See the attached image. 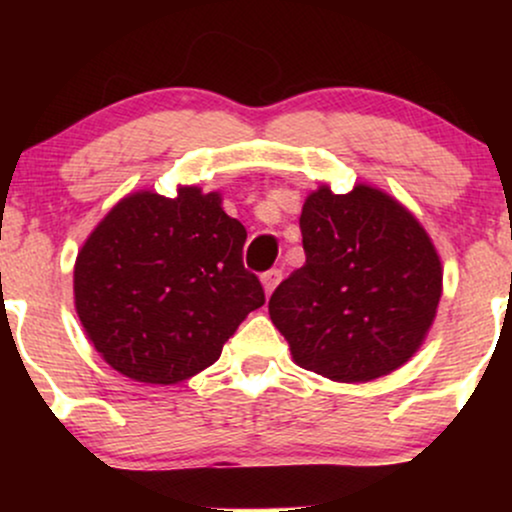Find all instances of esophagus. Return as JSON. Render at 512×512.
Segmentation results:
<instances>
[{
  "label": "esophagus",
  "instance_id": "obj_1",
  "mask_svg": "<svg viewBox=\"0 0 512 512\" xmlns=\"http://www.w3.org/2000/svg\"><path fill=\"white\" fill-rule=\"evenodd\" d=\"M281 281V269H269V272L262 274V286L267 296H272V291L276 289V284Z\"/></svg>",
  "mask_w": 512,
  "mask_h": 512
}]
</instances>
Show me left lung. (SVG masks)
<instances>
[{
	"label": "left lung",
	"mask_w": 512,
	"mask_h": 512,
	"mask_svg": "<svg viewBox=\"0 0 512 512\" xmlns=\"http://www.w3.org/2000/svg\"><path fill=\"white\" fill-rule=\"evenodd\" d=\"M305 264L269 298L298 366L368 383L404 366L436 317L443 269L431 238L397 199L327 185L301 211Z\"/></svg>",
	"instance_id": "obj_1"
}]
</instances>
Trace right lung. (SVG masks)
Instances as JSON below:
<instances>
[{
    "mask_svg": "<svg viewBox=\"0 0 512 512\" xmlns=\"http://www.w3.org/2000/svg\"><path fill=\"white\" fill-rule=\"evenodd\" d=\"M245 238L219 192L120 199L74 264L76 313L105 363L151 385L209 368L264 305L260 279L243 267Z\"/></svg>",
    "mask_w": 512,
    "mask_h": 512,
    "instance_id": "right-lung-1",
    "label": "right lung"
}]
</instances>
